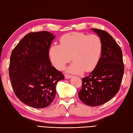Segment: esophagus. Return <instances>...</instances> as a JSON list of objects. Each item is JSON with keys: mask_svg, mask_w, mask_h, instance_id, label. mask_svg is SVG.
<instances>
[{"mask_svg": "<svg viewBox=\"0 0 133 133\" xmlns=\"http://www.w3.org/2000/svg\"><path fill=\"white\" fill-rule=\"evenodd\" d=\"M71 77V75H69V74H66V75H65V78H66V79H69Z\"/></svg>", "mask_w": 133, "mask_h": 133, "instance_id": "esophagus-1", "label": "esophagus"}]
</instances>
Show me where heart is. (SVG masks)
<instances>
[{
	"mask_svg": "<svg viewBox=\"0 0 133 133\" xmlns=\"http://www.w3.org/2000/svg\"><path fill=\"white\" fill-rule=\"evenodd\" d=\"M103 49L101 38L96 35H87L72 32L64 35L59 45H53L49 49V56L56 68L63 70L71 61L69 71L81 74L92 71L97 66Z\"/></svg>",
	"mask_w": 133,
	"mask_h": 133,
	"instance_id": "obj_1",
	"label": "heart"
}]
</instances>
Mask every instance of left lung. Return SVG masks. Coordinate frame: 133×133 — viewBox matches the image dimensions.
Returning a JSON list of instances; mask_svg holds the SVG:
<instances>
[{
  "label": "left lung",
  "mask_w": 133,
  "mask_h": 133,
  "mask_svg": "<svg viewBox=\"0 0 133 133\" xmlns=\"http://www.w3.org/2000/svg\"><path fill=\"white\" fill-rule=\"evenodd\" d=\"M101 38V56L95 69L82 79L79 99L89 106H98L107 102L120 89L124 74L122 51L108 32L92 29Z\"/></svg>",
  "instance_id": "left-lung-1"
}]
</instances>
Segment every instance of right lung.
Listing matches in <instances>:
<instances>
[{
  "label": "right lung",
  "mask_w": 133,
  "mask_h": 133,
  "mask_svg": "<svg viewBox=\"0 0 133 133\" xmlns=\"http://www.w3.org/2000/svg\"><path fill=\"white\" fill-rule=\"evenodd\" d=\"M54 38L46 31L28 33L10 56L9 77L12 89L21 101L35 108L50 105L55 98L57 83L64 79L49 59Z\"/></svg>",
  "instance_id": "right-lung-1"
}]
</instances>
